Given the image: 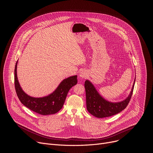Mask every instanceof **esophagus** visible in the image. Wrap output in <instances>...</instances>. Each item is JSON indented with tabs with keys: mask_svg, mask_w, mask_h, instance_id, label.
Returning a JSON list of instances; mask_svg holds the SVG:
<instances>
[{
	"mask_svg": "<svg viewBox=\"0 0 153 153\" xmlns=\"http://www.w3.org/2000/svg\"><path fill=\"white\" fill-rule=\"evenodd\" d=\"M79 76L80 78L84 79V78H86L87 77V76H88V73H87L86 71H85V70H82L81 71H80Z\"/></svg>",
	"mask_w": 153,
	"mask_h": 153,
	"instance_id": "esophagus-1",
	"label": "esophagus"
}]
</instances>
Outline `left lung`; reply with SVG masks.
<instances>
[{"label": "left lung", "instance_id": "1", "mask_svg": "<svg viewBox=\"0 0 153 153\" xmlns=\"http://www.w3.org/2000/svg\"><path fill=\"white\" fill-rule=\"evenodd\" d=\"M135 81L136 78L131 91L125 100L113 103L103 99L97 91L94 85L89 80H86L85 82V88L87 110L93 116L98 118L110 117L121 112L127 106L131 98Z\"/></svg>", "mask_w": 153, "mask_h": 153}]
</instances>
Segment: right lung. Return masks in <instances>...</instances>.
Wrapping results in <instances>:
<instances>
[{
    "instance_id": "add662e5",
    "label": "right lung",
    "mask_w": 153,
    "mask_h": 153,
    "mask_svg": "<svg viewBox=\"0 0 153 153\" xmlns=\"http://www.w3.org/2000/svg\"><path fill=\"white\" fill-rule=\"evenodd\" d=\"M17 61L14 70V85L17 97L21 103L30 110L41 115L53 114L60 111L69 90L77 83V76L64 79L51 94L36 98L27 95L20 87L17 76Z\"/></svg>"
}]
</instances>
